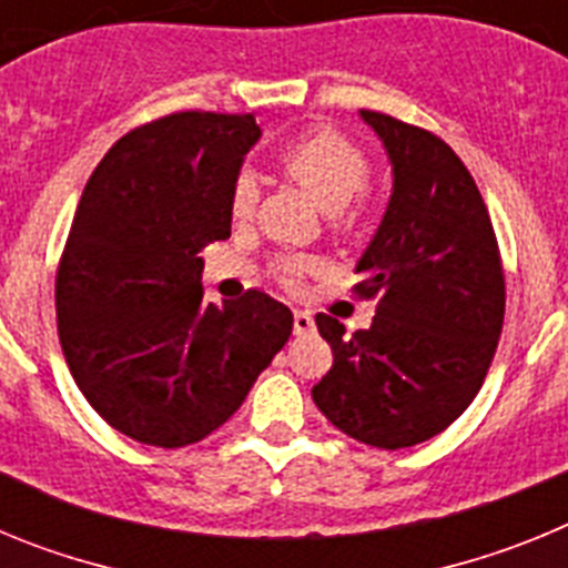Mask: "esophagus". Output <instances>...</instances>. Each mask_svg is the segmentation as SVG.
<instances>
[{
	"label": "esophagus",
	"mask_w": 568,
	"mask_h": 568,
	"mask_svg": "<svg viewBox=\"0 0 568 568\" xmlns=\"http://www.w3.org/2000/svg\"><path fill=\"white\" fill-rule=\"evenodd\" d=\"M313 329H315L313 313H307V310H295V313H293V333L295 335H310Z\"/></svg>",
	"instance_id": "34e87169"
}]
</instances>
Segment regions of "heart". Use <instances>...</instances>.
I'll return each mask as SVG.
<instances>
[{
  "label": "heart",
  "instance_id": "1",
  "mask_svg": "<svg viewBox=\"0 0 568 568\" xmlns=\"http://www.w3.org/2000/svg\"><path fill=\"white\" fill-rule=\"evenodd\" d=\"M278 164L327 213L344 210L369 179V159L364 148L335 128H310L295 135L293 142L278 150ZM255 195L258 190L253 179L239 175L230 190V215L239 222L247 219L255 207ZM310 270H313V261L298 258V255H281L273 264V273L287 287H295Z\"/></svg>",
  "mask_w": 568,
  "mask_h": 568
}]
</instances>
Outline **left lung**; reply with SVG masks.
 Wrapping results in <instances>:
<instances>
[{
    "instance_id": "8db88e82",
    "label": "left lung",
    "mask_w": 568,
    "mask_h": 568,
    "mask_svg": "<svg viewBox=\"0 0 568 568\" xmlns=\"http://www.w3.org/2000/svg\"><path fill=\"white\" fill-rule=\"evenodd\" d=\"M361 115L395 175L353 287L378 301V313L353 335L333 315H315L333 366L313 400L349 438L406 449L444 433L484 386L504 329V261L484 195L455 150L395 115Z\"/></svg>"
}]
</instances>
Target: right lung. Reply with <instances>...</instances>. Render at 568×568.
<instances>
[{"instance_id": "obj_1", "label": "right lung", "mask_w": 568, "mask_h": 568, "mask_svg": "<svg viewBox=\"0 0 568 568\" xmlns=\"http://www.w3.org/2000/svg\"><path fill=\"white\" fill-rule=\"evenodd\" d=\"M253 115L170 113L124 133L84 184L57 270V327L88 404L162 449L207 438L293 333L261 290L204 304L202 250L230 239Z\"/></svg>"}]
</instances>
